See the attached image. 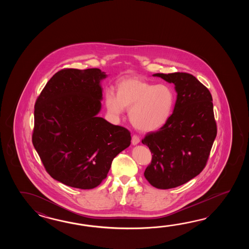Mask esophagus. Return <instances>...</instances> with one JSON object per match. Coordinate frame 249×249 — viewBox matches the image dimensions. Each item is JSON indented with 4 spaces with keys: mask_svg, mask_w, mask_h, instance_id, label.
<instances>
[{
    "mask_svg": "<svg viewBox=\"0 0 249 249\" xmlns=\"http://www.w3.org/2000/svg\"><path fill=\"white\" fill-rule=\"evenodd\" d=\"M139 142H140V138H139V136H137V135H133L132 137V145H137Z\"/></svg>",
    "mask_w": 249,
    "mask_h": 249,
    "instance_id": "esophagus-1",
    "label": "esophagus"
}]
</instances>
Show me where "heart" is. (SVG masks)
<instances>
[{
	"mask_svg": "<svg viewBox=\"0 0 249 249\" xmlns=\"http://www.w3.org/2000/svg\"><path fill=\"white\" fill-rule=\"evenodd\" d=\"M175 97L169 85H154L142 78H129L117 85V97L112 92L105 96L107 111L113 116L129 110L132 125L143 132H155L168 121Z\"/></svg>",
	"mask_w": 249,
	"mask_h": 249,
	"instance_id": "1",
	"label": "heart"
}]
</instances>
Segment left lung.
<instances>
[{"mask_svg":"<svg viewBox=\"0 0 249 249\" xmlns=\"http://www.w3.org/2000/svg\"><path fill=\"white\" fill-rule=\"evenodd\" d=\"M175 85L177 99L168 121L142 141L152 155L144 176L151 185L167 190L199 175L216 137L211 93L188 73L154 74Z\"/></svg>","mask_w":249,"mask_h":249,"instance_id":"obj_1","label":"left lung"}]
</instances>
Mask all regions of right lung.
<instances>
[{
  "mask_svg": "<svg viewBox=\"0 0 249 249\" xmlns=\"http://www.w3.org/2000/svg\"><path fill=\"white\" fill-rule=\"evenodd\" d=\"M107 76L99 69H62L36 102L33 145L48 174L65 185H100L113 159L131 144L126 128L97 116Z\"/></svg>",
  "mask_w": 249,
  "mask_h": 249,
  "instance_id": "1",
  "label": "right lung"
}]
</instances>
